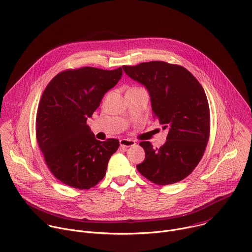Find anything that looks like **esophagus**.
I'll return each mask as SVG.
<instances>
[{"label": "esophagus", "mask_w": 252, "mask_h": 252, "mask_svg": "<svg viewBox=\"0 0 252 252\" xmlns=\"http://www.w3.org/2000/svg\"><path fill=\"white\" fill-rule=\"evenodd\" d=\"M120 145H121V147H124V148H130V147H134L135 146V141L131 140V139L122 138L120 140Z\"/></svg>", "instance_id": "obj_1"}]
</instances>
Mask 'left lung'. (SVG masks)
Wrapping results in <instances>:
<instances>
[{
	"label": "left lung",
	"instance_id": "left-lung-1",
	"mask_svg": "<svg viewBox=\"0 0 252 252\" xmlns=\"http://www.w3.org/2000/svg\"><path fill=\"white\" fill-rule=\"evenodd\" d=\"M125 73L145 86L153 115L163 129L166 141L158 150L149 141L139 146L146 158L136 165L149 181L158 186L181 182L201 159L209 137V106L198 81L184 66L155 61L124 65Z\"/></svg>",
	"mask_w": 252,
	"mask_h": 252
}]
</instances>
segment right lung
Here are the masks:
<instances>
[{
	"label": "right lung",
	"instance_id": "1",
	"mask_svg": "<svg viewBox=\"0 0 252 252\" xmlns=\"http://www.w3.org/2000/svg\"><path fill=\"white\" fill-rule=\"evenodd\" d=\"M122 76V67L68 69L58 74L44 91L35 133L48 167L63 184L90 189L105 175L120 141L116 138L97 140L87 120Z\"/></svg>",
	"mask_w": 252,
	"mask_h": 252
}]
</instances>
